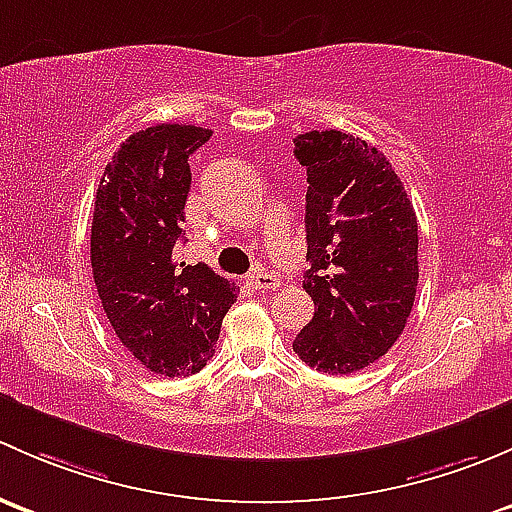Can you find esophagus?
Returning <instances> with one entry per match:
<instances>
[{
  "mask_svg": "<svg viewBox=\"0 0 512 512\" xmlns=\"http://www.w3.org/2000/svg\"><path fill=\"white\" fill-rule=\"evenodd\" d=\"M249 283L256 288V291H276L281 286V278L276 273L266 271V268H256L254 273L249 276Z\"/></svg>",
  "mask_w": 512,
  "mask_h": 512,
  "instance_id": "obj_1",
  "label": "esophagus"
}]
</instances>
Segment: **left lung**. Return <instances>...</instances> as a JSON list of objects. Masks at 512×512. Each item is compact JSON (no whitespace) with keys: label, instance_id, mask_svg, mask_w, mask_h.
<instances>
[{"label":"left lung","instance_id":"1","mask_svg":"<svg viewBox=\"0 0 512 512\" xmlns=\"http://www.w3.org/2000/svg\"><path fill=\"white\" fill-rule=\"evenodd\" d=\"M293 142L308 170L303 288L315 303L293 350L320 372H360L387 355L412 313L419 283L414 207L392 162L367 140L313 130Z\"/></svg>","mask_w":512,"mask_h":512}]
</instances>
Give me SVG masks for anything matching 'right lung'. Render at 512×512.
I'll return each instance as SVG.
<instances>
[{
    "label": "right lung",
    "mask_w": 512,
    "mask_h": 512,
    "mask_svg": "<svg viewBox=\"0 0 512 512\" xmlns=\"http://www.w3.org/2000/svg\"><path fill=\"white\" fill-rule=\"evenodd\" d=\"M212 138L194 125L133 133L100 177L91 226V266L100 303L130 355L162 377L207 365L236 283L207 263L177 261L189 155Z\"/></svg>",
    "instance_id": "right-lung-1"
}]
</instances>
